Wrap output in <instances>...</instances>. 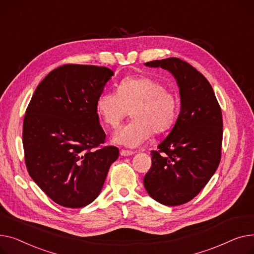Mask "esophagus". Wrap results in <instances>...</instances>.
<instances>
[{
    "mask_svg": "<svg viewBox=\"0 0 254 254\" xmlns=\"http://www.w3.org/2000/svg\"><path fill=\"white\" fill-rule=\"evenodd\" d=\"M134 154H135V153L132 152V151H126V150H121V151H120V155L123 156V157L132 156V155H134Z\"/></svg>",
    "mask_w": 254,
    "mask_h": 254,
    "instance_id": "esophagus-1",
    "label": "esophagus"
}]
</instances>
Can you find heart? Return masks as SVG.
Listing matches in <instances>:
<instances>
[{"label":"heart","mask_w":254,"mask_h":254,"mask_svg":"<svg viewBox=\"0 0 254 254\" xmlns=\"http://www.w3.org/2000/svg\"><path fill=\"white\" fill-rule=\"evenodd\" d=\"M102 122L116 128L129 114L132 120L119 128L113 142L136 147L151 136L152 131L163 133L174 125L180 103L162 82L150 77H127L117 86V93L103 91L95 103Z\"/></svg>","instance_id":"b5f03b06"}]
</instances>
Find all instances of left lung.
Wrapping results in <instances>:
<instances>
[{
	"label": "left lung",
	"mask_w": 254,
	"mask_h": 254,
	"mask_svg": "<svg viewBox=\"0 0 254 254\" xmlns=\"http://www.w3.org/2000/svg\"><path fill=\"white\" fill-rule=\"evenodd\" d=\"M168 70L180 88L181 112L167 137L153 151L143 185L154 200L166 206L195 198L220 162L222 116L210 83L180 58L145 63Z\"/></svg>",
	"instance_id": "obj_1"
}]
</instances>
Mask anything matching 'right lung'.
I'll return each mask as SVG.
<instances>
[{
    "instance_id": "right-lung-1",
    "label": "right lung",
    "mask_w": 254,
    "mask_h": 254,
    "mask_svg": "<svg viewBox=\"0 0 254 254\" xmlns=\"http://www.w3.org/2000/svg\"><path fill=\"white\" fill-rule=\"evenodd\" d=\"M114 71L104 66L65 64L38 85L25 112L22 142L27 171L55 203L80 208L100 193L116 146L106 133L95 103Z\"/></svg>"
}]
</instances>
